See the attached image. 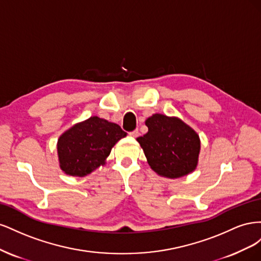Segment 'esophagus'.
I'll return each instance as SVG.
<instances>
[{"instance_id":"obj_1","label":"esophagus","mask_w":261,"mask_h":261,"mask_svg":"<svg viewBox=\"0 0 261 261\" xmlns=\"http://www.w3.org/2000/svg\"><path fill=\"white\" fill-rule=\"evenodd\" d=\"M129 135H130L133 138H137V137L139 136V132H138V129H135V130L130 132Z\"/></svg>"}]
</instances>
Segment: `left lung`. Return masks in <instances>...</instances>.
Returning a JSON list of instances; mask_svg holds the SVG:
<instances>
[{"label":"left lung","instance_id":"1","mask_svg":"<svg viewBox=\"0 0 261 261\" xmlns=\"http://www.w3.org/2000/svg\"><path fill=\"white\" fill-rule=\"evenodd\" d=\"M148 133L138 137L149 167L158 175L178 178L196 170L200 138L191 126L176 116L155 113L146 120Z\"/></svg>","mask_w":261,"mask_h":261}]
</instances>
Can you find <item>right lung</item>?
Instances as JSON below:
<instances>
[{"label":"right lung","mask_w":261,"mask_h":261,"mask_svg":"<svg viewBox=\"0 0 261 261\" xmlns=\"http://www.w3.org/2000/svg\"><path fill=\"white\" fill-rule=\"evenodd\" d=\"M126 135L117 124L98 116L76 123L58 139L61 170L70 176H87L106 164L114 145Z\"/></svg>","instance_id":"add662e5"}]
</instances>
